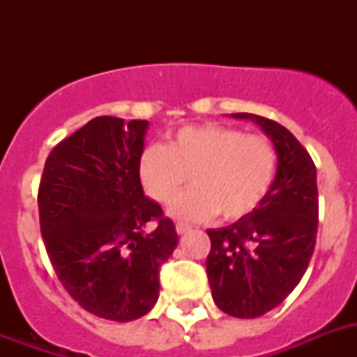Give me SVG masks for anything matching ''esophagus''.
Returning a JSON list of instances; mask_svg holds the SVG:
<instances>
[{
  "mask_svg": "<svg viewBox=\"0 0 357 357\" xmlns=\"http://www.w3.org/2000/svg\"><path fill=\"white\" fill-rule=\"evenodd\" d=\"M176 231H178L179 235L189 234V231H190V226H189V224H181V222H179L178 226H176Z\"/></svg>",
  "mask_w": 357,
  "mask_h": 357,
  "instance_id": "esophagus-1",
  "label": "esophagus"
}]
</instances>
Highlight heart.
Segmentation results:
<instances>
[{"label": "heart", "mask_w": 357, "mask_h": 357, "mask_svg": "<svg viewBox=\"0 0 357 357\" xmlns=\"http://www.w3.org/2000/svg\"><path fill=\"white\" fill-rule=\"evenodd\" d=\"M278 153L271 140L229 126H190L167 144L148 146L139 159L146 195L168 204L187 181L192 187L174 200L170 215L202 220L220 211L237 220L254 211L276 176Z\"/></svg>", "instance_id": "1"}]
</instances>
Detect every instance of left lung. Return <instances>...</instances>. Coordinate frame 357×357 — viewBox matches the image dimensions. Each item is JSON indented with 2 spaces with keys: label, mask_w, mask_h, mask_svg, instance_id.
Masks as SVG:
<instances>
[{
  "label": "left lung",
  "mask_w": 357,
  "mask_h": 357,
  "mask_svg": "<svg viewBox=\"0 0 357 357\" xmlns=\"http://www.w3.org/2000/svg\"><path fill=\"white\" fill-rule=\"evenodd\" d=\"M231 116L263 129L276 148L278 168L254 211L226 228L207 229L206 268L215 304L237 319H255L282 304L310 265L319 222L317 168L287 128L257 114Z\"/></svg>",
  "instance_id": "8db88e82"
}]
</instances>
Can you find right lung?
Returning <instances> with one entry per match:
<instances>
[{"instance_id":"obj_1","label":"right lung","mask_w":357,"mask_h":357,"mask_svg":"<svg viewBox=\"0 0 357 357\" xmlns=\"http://www.w3.org/2000/svg\"><path fill=\"white\" fill-rule=\"evenodd\" d=\"M148 126L96 116L53 148L42 172L38 211L50 261L70 296L107 321H135L155 305L159 268L179 241L140 185Z\"/></svg>"}]
</instances>
